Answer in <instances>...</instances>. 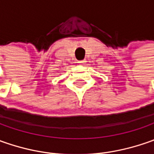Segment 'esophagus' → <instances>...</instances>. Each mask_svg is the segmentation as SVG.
I'll list each match as a JSON object with an SVG mask.
<instances>
[{
	"label": "esophagus",
	"instance_id": "1",
	"mask_svg": "<svg viewBox=\"0 0 154 154\" xmlns=\"http://www.w3.org/2000/svg\"><path fill=\"white\" fill-rule=\"evenodd\" d=\"M86 62V60H81V61H79V62H78V63H79L80 65H84Z\"/></svg>",
	"mask_w": 154,
	"mask_h": 154
}]
</instances>
